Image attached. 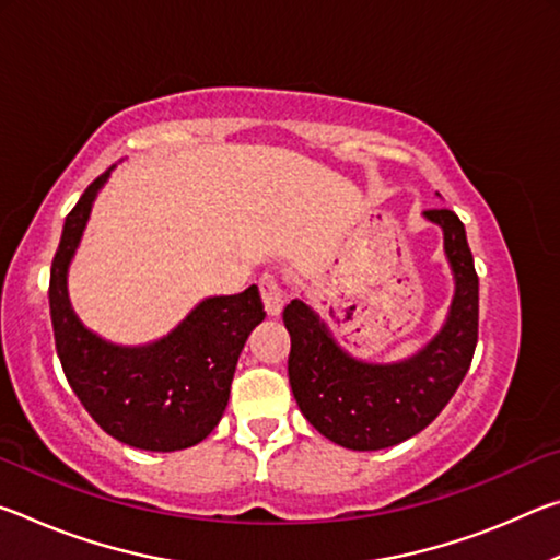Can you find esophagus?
I'll use <instances>...</instances> for the list:
<instances>
[{
	"instance_id": "obj_1",
	"label": "esophagus",
	"mask_w": 560,
	"mask_h": 560,
	"mask_svg": "<svg viewBox=\"0 0 560 560\" xmlns=\"http://www.w3.org/2000/svg\"><path fill=\"white\" fill-rule=\"evenodd\" d=\"M259 291H261V301H264V308H267V314L279 316L283 308V299H287L279 279L271 277V273H264L259 281Z\"/></svg>"
}]
</instances>
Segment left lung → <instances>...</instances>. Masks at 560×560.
Masks as SVG:
<instances>
[{"mask_svg":"<svg viewBox=\"0 0 560 560\" xmlns=\"http://www.w3.org/2000/svg\"><path fill=\"white\" fill-rule=\"evenodd\" d=\"M422 217L442 230L454 296L440 334L415 355L397 363L360 360L306 301L293 299L283 308L291 336L289 383L299 410L346 450L395 447L422 432L457 393L477 348L479 279L467 232L452 210H428Z\"/></svg>","mask_w":560,"mask_h":560,"instance_id":"1","label":"left lung"}]
</instances>
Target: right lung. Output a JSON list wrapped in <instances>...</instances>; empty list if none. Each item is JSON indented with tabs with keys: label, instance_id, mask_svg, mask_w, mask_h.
Returning <instances> with one entry per match:
<instances>
[{
	"label": "right lung",
	"instance_id": "1",
	"mask_svg": "<svg viewBox=\"0 0 560 560\" xmlns=\"http://www.w3.org/2000/svg\"><path fill=\"white\" fill-rule=\"evenodd\" d=\"M113 167L93 179L63 222L49 281L56 353L71 390L103 432L136 450H187L220 424L236 360L267 314L259 289L249 287L200 301L167 336L145 346L110 343L83 326L66 281Z\"/></svg>",
	"mask_w": 560,
	"mask_h": 560
}]
</instances>
